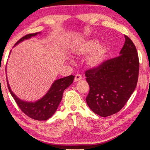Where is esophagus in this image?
Here are the masks:
<instances>
[{
  "mask_svg": "<svg viewBox=\"0 0 150 150\" xmlns=\"http://www.w3.org/2000/svg\"><path fill=\"white\" fill-rule=\"evenodd\" d=\"M81 79H82V77H81V75L80 74H77V75H76L75 76L74 81H75V82L80 81V80H81Z\"/></svg>",
  "mask_w": 150,
  "mask_h": 150,
  "instance_id": "34e87169",
  "label": "esophagus"
}]
</instances>
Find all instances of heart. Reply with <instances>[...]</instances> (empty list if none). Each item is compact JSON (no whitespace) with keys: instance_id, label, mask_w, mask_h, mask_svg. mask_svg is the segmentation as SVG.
Wrapping results in <instances>:
<instances>
[{"instance_id":"b5f03b06","label":"heart","mask_w":150,"mask_h":150,"mask_svg":"<svg viewBox=\"0 0 150 150\" xmlns=\"http://www.w3.org/2000/svg\"><path fill=\"white\" fill-rule=\"evenodd\" d=\"M99 45L96 39H90L82 43L75 49V52L79 54H87L93 52L88 60V64L92 67H98L103 63L108 52V47L105 44Z\"/></svg>"}]
</instances>
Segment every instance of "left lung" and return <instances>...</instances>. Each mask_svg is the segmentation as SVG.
Masks as SVG:
<instances>
[{
    "instance_id": "obj_1",
    "label": "left lung",
    "mask_w": 150,
    "mask_h": 150,
    "mask_svg": "<svg viewBox=\"0 0 150 150\" xmlns=\"http://www.w3.org/2000/svg\"><path fill=\"white\" fill-rule=\"evenodd\" d=\"M118 57L85 71L90 86L86 101L93 112L102 117L122 109L137 86L139 59L136 47L128 36Z\"/></svg>"
}]
</instances>
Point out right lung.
Returning <instances> with one entry per match:
<instances>
[{
	"instance_id": "obj_1",
	"label": "right lung",
	"mask_w": 150,
	"mask_h": 150,
	"mask_svg": "<svg viewBox=\"0 0 150 150\" xmlns=\"http://www.w3.org/2000/svg\"><path fill=\"white\" fill-rule=\"evenodd\" d=\"M38 33L28 34L22 37L15 45L23 42V40L28 39L32 36H34ZM75 76L69 75L68 77L62 78L55 81L51 88L45 96L34 103L26 102L21 100L14 94L11 90L7 80L8 90L11 95L19 108L26 116L36 120H46L53 115L59 105L63 96L64 91L73 83Z\"/></svg>"
}]
</instances>
